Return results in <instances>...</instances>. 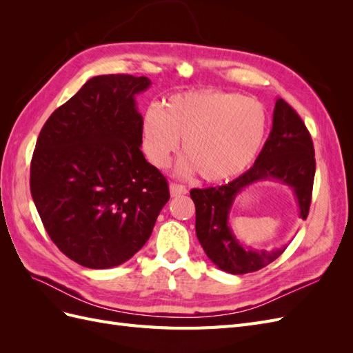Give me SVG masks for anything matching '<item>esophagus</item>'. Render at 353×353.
I'll list each match as a JSON object with an SVG mask.
<instances>
[{"label":"esophagus","mask_w":353,"mask_h":353,"mask_svg":"<svg viewBox=\"0 0 353 353\" xmlns=\"http://www.w3.org/2000/svg\"><path fill=\"white\" fill-rule=\"evenodd\" d=\"M169 191H170V196H172V197H178V196L187 194V187L183 185V184L170 183V184H169Z\"/></svg>","instance_id":"obj_1"}]
</instances>
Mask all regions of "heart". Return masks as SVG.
Here are the masks:
<instances>
[{
  "instance_id": "b5f03b06",
  "label": "heart",
  "mask_w": 353,
  "mask_h": 353,
  "mask_svg": "<svg viewBox=\"0 0 353 353\" xmlns=\"http://www.w3.org/2000/svg\"><path fill=\"white\" fill-rule=\"evenodd\" d=\"M268 131V113L262 103L223 91L175 94L157 110H148L141 125L145 157L165 169L183 140L187 156L181 175L199 170L206 181L239 175L259 153Z\"/></svg>"
}]
</instances>
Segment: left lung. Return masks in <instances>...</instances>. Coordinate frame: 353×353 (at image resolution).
<instances>
[{
    "instance_id": "left-lung-1",
    "label": "left lung",
    "mask_w": 353,
    "mask_h": 353,
    "mask_svg": "<svg viewBox=\"0 0 353 353\" xmlns=\"http://www.w3.org/2000/svg\"><path fill=\"white\" fill-rule=\"evenodd\" d=\"M315 176L312 138L290 104L276 99L272 130L253 166L228 184L193 188L190 196L196 206V234L208 258L228 274L259 271L285 250H256L234 236L228 223L234 200L244 188L261 181H279L293 191L299 216L306 219L311 206Z\"/></svg>"
}]
</instances>
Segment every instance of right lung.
I'll use <instances>...</instances> for the list:
<instances>
[{"instance_id":"add662e5","label":"right lung","mask_w":353,"mask_h":353,"mask_svg":"<svg viewBox=\"0 0 353 353\" xmlns=\"http://www.w3.org/2000/svg\"><path fill=\"white\" fill-rule=\"evenodd\" d=\"M150 85L132 74L94 77L52 112L37 140L32 199L50 239L85 268L131 259L170 197L140 150L135 94Z\"/></svg>"}]
</instances>
